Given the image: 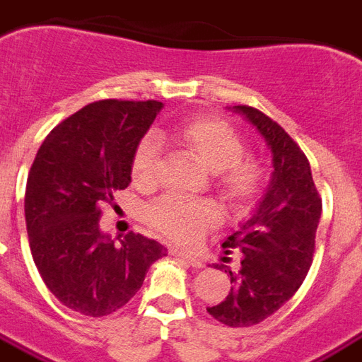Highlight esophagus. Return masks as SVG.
<instances>
[{
  "mask_svg": "<svg viewBox=\"0 0 362 362\" xmlns=\"http://www.w3.org/2000/svg\"><path fill=\"white\" fill-rule=\"evenodd\" d=\"M173 255L178 256L180 260H184L187 264V266H192V267H201L203 266V262L197 258L195 255H192V252H186V250H173Z\"/></svg>",
  "mask_w": 362,
  "mask_h": 362,
  "instance_id": "esophagus-1",
  "label": "esophagus"
}]
</instances>
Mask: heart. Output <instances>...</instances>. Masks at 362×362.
<instances>
[{
    "instance_id": "heart-1",
    "label": "heart",
    "mask_w": 362,
    "mask_h": 362,
    "mask_svg": "<svg viewBox=\"0 0 362 362\" xmlns=\"http://www.w3.org/2000/svg\"><path fill=\"white\" fill-rule=\"evenodd\" d=\"M175 142L214 175L218 187L226 197L241 205L247 203L262 186V167L255 159H243L245 142L230 123L214 115H199L182 123L175 131ZM159 151L153 138L138 146L132 159V180L138 186L156 182ZM220 212L209 201H182L165 197L150 206L148 220L157 231L175 243L189 245L197 241L206 228L218 222Z\"/></svg>"
}]
</instances>
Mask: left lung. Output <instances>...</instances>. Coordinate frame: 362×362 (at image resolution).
I'll return each instance as SVG.
<instances>
[{"mask_svg": "<svg viewBox=\"0 0 362 362\" xmlns=\"http://www.w3.org/2000/svg\"><path fill=\"white\" fill-rule=\"evenodd\" d=\"M228 110L260 132L272 151L273 170L250 218L224 243V248L243 252L239 272L228 269L233 283L230 294L206 311L228 327H252L281 310L305 279L322 203L308 157L283 127L256 107Z\"/></svg>", "mask_w": 362, "mask_h": 362, "instance_id": "1", "label": "left lung"}]
</instances>
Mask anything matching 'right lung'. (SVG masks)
I'll return each instance as SVG.
<instances>
[{
  "mask_svg": "<svg viewBox=\"0 0 362 362\" xmlns=\"http://www.w3.org/2000/svg\"><path fill=\"white\" fill-rule=\"evenodd\" d=\"M163 104L98 100L70 115L43 140L26 186V230L47 288L89 317L114 313L131 300L165 247L100 230V206L131 184L132 159Z\"/></svg>",
  "mask_w": 362,
  "mask_h": 362,
  "instance_id": "add662e5",
  "label": "right lung"
}]
</instances>
